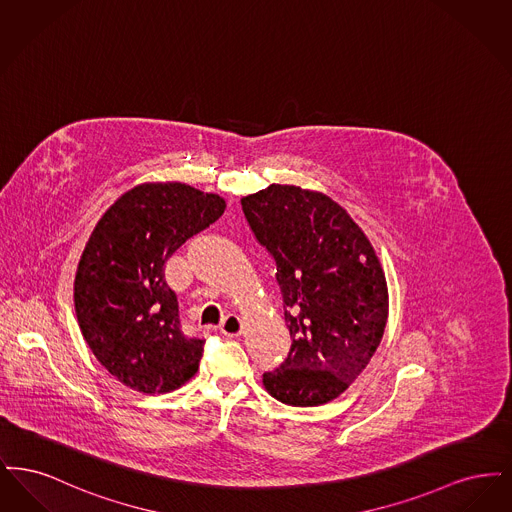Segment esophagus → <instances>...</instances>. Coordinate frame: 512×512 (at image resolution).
<instances>
[{"instance_id":"esophagus-1","label":"esophagus","mask_w":512,"mask_h":512,"mask_svg":"<svg viewBox=\"0 0 512 512\" xmlns=\"http://www.w3.org/2000/svg\"><path fill=\"white\" fill-rule=\"evenodd\" d=\"M219 330L220 334L226 336V338H236V336L242 334L244 324H242V320H240L238 315H226V317L222 318V322H220Z\"/></svg>"}]
</instances>
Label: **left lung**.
<instances>
[{"label": "left lung", "mask_w": 512, "mask_h": 512, "mask_svg": "<svg viewBox=\"0 0 512 512\" xmlns=\"http://www.w3.org/2000/svg\"><path fill=\"white\" fill-rule=\"evenodd\" d=\"M242 211L276 263L292 336L286 361L263 374L265 390L293 407H317L355 382L388 320V284L365 232L334 199L270 184Z\"/></svg>", "instance_id": "1"}]
</instances>
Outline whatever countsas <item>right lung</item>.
<instances>
[{"label": "right lung", "mask_w": 512, "mask_h": 512, "mask_svg": "<svg viewBox=\"0 0 512 512\" xmlns=\"http://www.w3.org/2000/svg\"><path fill=\"white\" fill-rule=\"evenodd\" d=\"M224 209L220 195L157 182L122 194L96 224L76 268L74 309L92 353L124 386L169 393L197 372L205 340L184 336L165 263Z\"/></svg>", "instance_id": "obj_1"}]
</instances>
